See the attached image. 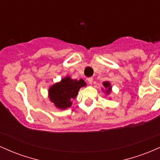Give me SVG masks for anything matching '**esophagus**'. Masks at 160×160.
Masks as SVG:
<instances>
[{
	"label": "esophagus",
	"mask_w": 160,
	"mask_h": 160,
	"mask_svg": "<svg viewBox=\"0 0 160 160\" xmlns=\"http://www.w3.org/2000/svg\"><path fill=\"white\" fill-rule=\"evenodd\" d=\"M87 80H88V82H89V83L92 84V82H93V78H89L87 79Z\"/></svg>",
	"instance_id": "esophagus-1"
}]
</instances>
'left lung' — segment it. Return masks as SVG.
Here are the masks:
<instances>
[{
	"label": "left lung",
	"instance_id": "8db88e82",
	"mask_svg": "<svg viewBox=\"0 0 160 160\" xmlns=\"http://www.w3.org/2000/svg\"><path fill=\"white\" fill-rule=\"evenodd\" d=\"M103 85L105 88H108V90L106 91V92L110 93V92H111V85H110V82H104Z\"/></svg>",
	"mask_w": 160,
	"mask_h": 160
}]
</instances>
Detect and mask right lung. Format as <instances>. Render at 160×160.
Here are the masks:
<instances>
[{
  "label": "right lung",
  "mask_w": 160,
  "mask_h": 160,
  "mask_svg": "<svg viewBox=\"0 0 160 160\" xmlns=\"http://www.w3.org/2000/svg\"><path fill=\"white\" fill-rule=\"evenodd\" d=\"M86 83L83 80H72L69 77L62 79L49 89V97L51 102L60 109H66L71 107V101L76 98L79 89Z\"/></svg>",
  "instance_id": "obj_1"
}]
</instances>
